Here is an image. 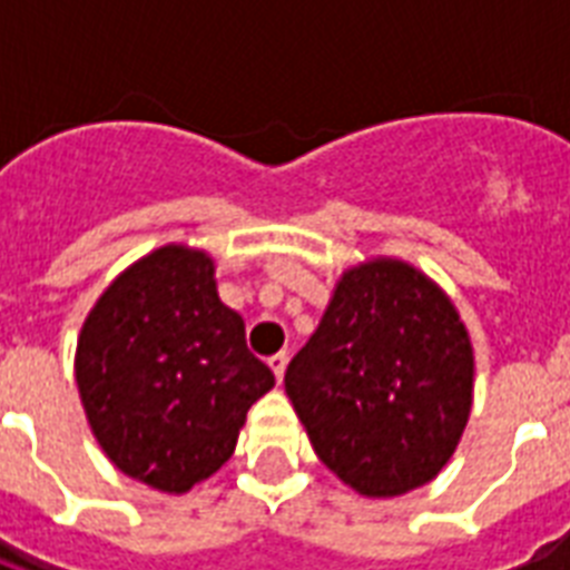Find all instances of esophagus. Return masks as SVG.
Masks as SVG:
<instances>
[{
  "label": "esophagus",
  "instance_id": "obj_1",
  "mask_svg": "<svg viewBox=\"0 0 570 570\" xmlns=\"http://www.w3.org/2000/svg\"><path fill=\"white\" fill-rule=\"evenodd\" d=\"M286 361H289V355H286V352H277V355L268 357V366H272V373H275L277 381H284Z\"/></svg>",
  "mask_w": 570,
  "mask_h": 570
}]
</instances>
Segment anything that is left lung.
I'll list each match as a JSON object with an SVG mask.
<instances>
[{"instance_id": "1", "label": "left lung", "mask_w": 570, "mask_h": 570, "mask_svg": "<svg viewBox=\"0 0 570 570\" xmlns=\"http://www.w3.org/2000/svg\"><path fill=\"white\" fill-rule=\"evenodd\" d=\"M322 464L366 497L438 476L473 402V348L450 298L405 263L343 275L284 375Z\"/></svg>"}]
</instances>
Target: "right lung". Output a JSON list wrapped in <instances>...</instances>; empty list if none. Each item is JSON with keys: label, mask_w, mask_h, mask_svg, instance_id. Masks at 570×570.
I'll use <instances>...</instances> for the list:
<instances>
[{"label": "right lung", "mask_w": 570, "mask_h": 570, "mask_svg": "<svg viewBox=\"0 0 570 570\" xmlns=\"http://www.w3.org/2000/svg\"><path fill=\"white\" fill-rule=\"evenodd\" d=\"M76 384L115 468L183 494L230 459L275 375L218 302L213 259L168 245L102 293L76 346Z\"/></svg>", "instance_id": "right-lung-1"}]
</instances>
